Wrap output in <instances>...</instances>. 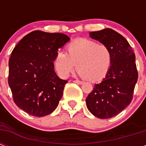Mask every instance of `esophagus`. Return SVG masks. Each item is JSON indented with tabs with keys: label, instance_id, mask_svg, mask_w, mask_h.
I'll use <instances>...</instances> for the list:
<instances>
[{
	"label": "esophagus",
	"instance_id": "1",
	"mask_svg": "<svg viewBox=\"0 0 146 146\" xmlns=\"http://www.w3.org/2000/svg\"><path fill=\"white\" fill-rule=\"evenodd\" d=\"M73 82H75V83H77V84H82V83H83V82H82V81H80V80H73Z\"/></svg>",
	"mask_w": 146,
	"mask_h": 146
}]
</instances>
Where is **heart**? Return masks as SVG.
<instances>
[{
    "instance_id": "b5f03b06",
    "label": "heart",
    "mask_w": 146,
    "mask_h": 146,
    "mask_svg": "<svg viewBox=\"0 0 146 146\" xmlns=\"http://www.w3.org/2000/svg\"><path fill=\"white\" fill-rule=\"evenodd\" d=\"M112 62L110 49L104 44L80 38L67 46V54L60 51L54 60L55 68L62 77H67L77 64L78 74L88 81L99 82L108 73Z\"/></svg>"
}]
</instances>
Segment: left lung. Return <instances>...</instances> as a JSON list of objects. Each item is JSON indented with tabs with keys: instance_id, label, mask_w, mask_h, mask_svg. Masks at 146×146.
<instances>
[{
	"instance_id": "obj_1",
	"label": "left lung",
	"mask_w": 146,
	"mask_h": 146,
	"mask_svg": "<svg viewBox=\"0 0 146 146\" xmlns=\"http://www.w3.org/2000/svg\"><path fill=\"white\" fill-rule=\"evenodd\" d=\"M89 35L110 49L112 62L105 78L95 85L86 103L94 116L108 119L117 115L132 102L138 80L136 56L127 39L111 29L92 32Z\"/></svg>"
}]
</instances>
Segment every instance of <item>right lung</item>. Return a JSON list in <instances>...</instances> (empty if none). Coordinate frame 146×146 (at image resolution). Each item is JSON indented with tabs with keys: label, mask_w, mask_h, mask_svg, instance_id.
Listing matches in <instances>:
<instances>
[{
	"label": "right lung",
	"mask_w": 146,
	"mask_h": 146,
	"mask_svg": "<svg viewBox=\"0 0 146 146\" xmlns=\"http://www.w3.org/2000/svg\"><path fill=\"white\" fill-rule=\"evenodd\" d=\"M70 39L62 33L33 31L13 50L8 83L15 104L29 114L48 115L59 104L67 81L57 76L53 61Z\"/></svg>",
	"instance_id": "add662e5"
}]
</instances>
